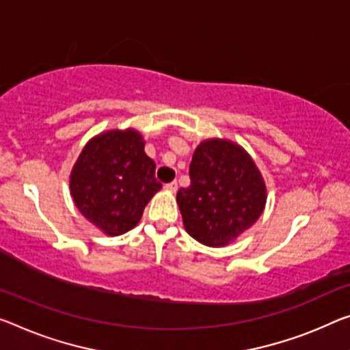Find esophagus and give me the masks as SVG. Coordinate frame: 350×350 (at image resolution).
<instances>
[{
	"instance_id": "obj_1",
	"label": "esophagus",
	"mask_w": 350,
	"mask_h": 350,
	"mask_svg": "<svg viewBox=\"0 0 350 350\" xmlns=\"http://www.w3.org/2000/svg\"><path fill=\"white\" fill-rule=\"evenodd\" d=\"M164 189L174 193V192H176V189H178V185H176V181H172V183H167V185L164 186Z\"/></svg>"
}]
</instances>
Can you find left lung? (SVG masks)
I'll return each instance as SVG.
<instances>
[{"label":"left lung","mask_w":350,"mask_h":350,"mask_svg":"<svg viewBox=\"0 0 350 350\" xmlns=\"http://www.w3.org/2000/svg\"><path fill=\"white\" fill-rule=\"evenodd\" d=\"M191 186L176 192L185 230L208 247H225L265 211L266 183L239 144L206 139L192 154Z\"/></svg>","instance_id":"1"}]
</instances>
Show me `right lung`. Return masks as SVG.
I'll return each instance as SVG.
<instances>
[{
	"instance_id": "add662e5",
	"label": "right lung",
	"mask_w": 350,
	"mask_h": 350,
	"mask_svg": "<svg viewBox=\"0 0 350 350\" xmlns=\"http://www.w3.org/2000/svg\"><path fill=\"white\" fill-rule=\"evenodd\" d=\"M134 128L96 134L84 145L70 174V193L79 213L107 236L139 224L144 208L161 187L157 164L145 154Z\"/></svg>"
}]
</instances>
